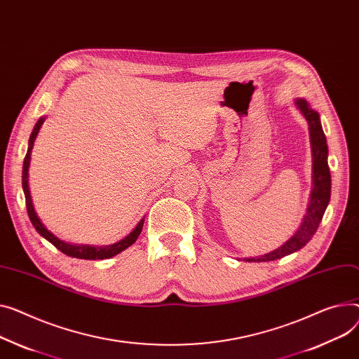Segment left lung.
Here are the masks:
<instances>
[{"mask_svg":"<svg viewBox=\"0 0 359 359\" xmlns=\"http://www.w3.org/2000/svg\"><path fill=\"white\" fill-rule=\"evenodd\" d=\"M296 107L306 118L309 124L310 144H312V156H313V175H312V194H310V202L306 210L304 218L296 231V233L290 238L287 243H284L280 248L259 255L257 258H244L248 262H261V261H274L283 258L292 252L303 248L315 232L319 228V224L323 218V213L329 205L330 199V170L327 165V144L326 137L322 130L319 114L310 108L306 100H296Z\"/></svg>","mask_w":359,"mask_h":359,"instance_id":"obj_1","label":"left lung"}]
</instances>
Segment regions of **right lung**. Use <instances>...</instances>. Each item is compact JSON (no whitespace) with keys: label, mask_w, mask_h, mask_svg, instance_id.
<instances>
[{"label":"right lung","mask_w":359,"mask_h":359,"mask_svg":"<svg viewBox=\"0 0 359 359\" xmlns=\"http://www.w3.org/2000/svg\"><path fill=\"white\" fill-rule=\"evenodd\" d=\"M44 123V118H40L39 121L36 123L30 140H29V149H27V154L24 157V163H22V190H24V196H26V206H27V212H29V218L33 224V226L36 228V231L46 238L47 241L50 244H53L59 251H62L63 254L74 257V258H82V259H104V258H111L116 254H119L121 251H124L126 248H128L130 245H133L135 243V240L138 238V235L141 233L142 225H144V218H142L137 226L133 229V232L130 235H127L124 240L118 241L112 245H107V247H93V245H76V244H69L65 243L62 240H59L57 236H55L49 229H47L40 218L37 217V213L34 210L33 202H32V196H30V189H29V167H30V156H32V150L34 146V140L39 134V130L41 127V124Z\"/></svg>","instance_id":"obj_1"}]
</instances>
